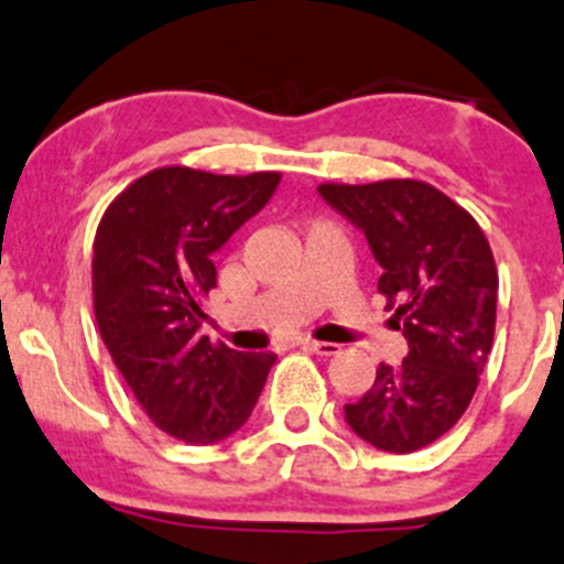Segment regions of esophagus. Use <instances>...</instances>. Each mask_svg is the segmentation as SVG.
<instances>
[{
    "label": "esophagus",
    "instance_id": "1",
    "mask_svg": "<svg viewBox=\"0 0 564 564\" xmlns=\"http://www.w3.org/2000/svg\"><path fill=\"white\" fill-rule=\"evenodd\" d=\"M302 348H307V351L313 354H322V357H335V354H340V346L322 340H302Z\"/></svg>",
    "mask_w": 564,
    "mask_h": 564
}]
</instances>
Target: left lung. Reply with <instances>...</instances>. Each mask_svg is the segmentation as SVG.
Here are the masks:
<instances>
[{"mask_svg":"<svg viewBox=\"0 0 564 564\" xmlns=\"http://www.w3.org/2000/svg\"><path fill=\"white\" fill-rule=\"evenodd\" d=\"M318 194L365 235L381 264L402 365H381L346 422L370 446L411 454L459 422L495 337L497 267L476 218L422 181L324 183Z\"/></svg>","mask_w":564,"mask_h":564,"instance_id":"obj_1","label":"left lung"}]
</instances>
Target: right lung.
<instances>
[{"label": "right lung", "mask_w": 564, "mask_h": 564, "mask_svg": "<svg viewBox=\"0 0 564 564\" xmlns=\"http://www.w3.org/2000/svg\"><path fill=\"white\" fill-rule=\"evenodd\" d=\"M278 173L192 167L142 175L94 237V316L123 381L167 435L218 443L251 416L275 354H242L199 335L216 286L213 253L267 205Z\"/></svg>", "instance_id": "add662e5"}]
</instances>
